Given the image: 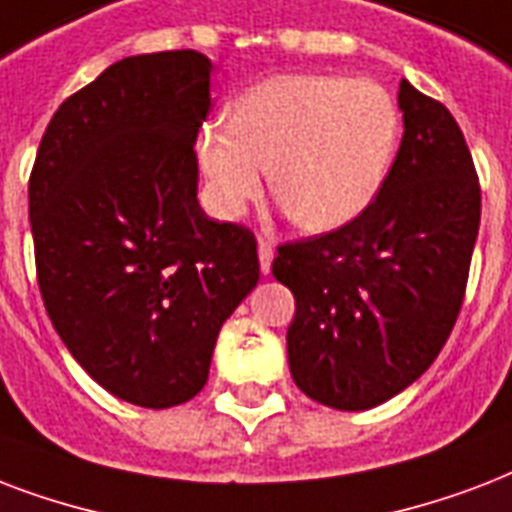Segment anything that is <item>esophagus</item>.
<instances>
[{
	"label": "esophagus",
	"mask_w": 512,
	"mask_h": 512,
	"mask_svg": "<svg viewBox=\"0 0 512 512\" xmlns=\"http://www.w3.org/2000/svg\"><path fill=\"white\" fill-rule=\"evenodd\" d=\"M272 259H275V245L269 243V240H259V264L264 275L272 272Z\"/></svg>",
	"instance_id": "1"
}]
</instances>
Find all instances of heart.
Returning <instances> with one entry per match:
<instances>
[{
    "label": "heart",
    "instance_id": "b5f03b06",
    "mask_svg": "<svg viewBox=\"0 0 512 512\" xmlns=\"http://www.w3.org/2000/svg\"><path fill=\"white\" fill-rule=\"evenodd\" d=\"M400 114L371 79L277 74L248 87L227 122L205 125L197 160L205 197L219 219H237L269 189L288 219L331 232L366 211L392 165Z\"/></svg>",
    "mask_w": 512,
    "mask_h": 512
}]
</instances>
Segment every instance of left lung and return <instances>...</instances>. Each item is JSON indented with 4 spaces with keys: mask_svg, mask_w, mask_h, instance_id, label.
Instances as JSON below:
<instances>
[{
    "mask_svg": "<svg viewBox=\"0 0 512 512\" xmlns=\"http://www.w3.org/2000/svg\"><path fill=\"white\" fill-rule=\"evenodd\" d=\"M403 141L368 208L350 224L277 245L291 288L288 366L307 398L374 408L438 358L465 299L481 186L457 120L400 82Z\"/></svg>",
    "mask_w": 512,
    "mask_h": 512,
    "instance_id": "8db88e82",
    "label": "left lung"
}]
</instances>
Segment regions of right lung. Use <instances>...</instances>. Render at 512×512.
Instances as JSON below:
<instances>
[{
    "mask_svg": "<svg viewBox=\"0 0 512 512\" xmlns=\"http://www.w3.org/2000/svg\"><path fill=\"white\" fill-rule=\"evenodd\" d=\"M211 71L197 50L112 63L58 106L29 178L53 328L104 390L144 408L205 387L224 320L259 283L251 229L197 202Z\"/></svg>",
    "mask_w": 512,
    "mask_h": 512,
    "instance_id": "right-lung-1",
    "label": "right lung"
}]
</instances>
